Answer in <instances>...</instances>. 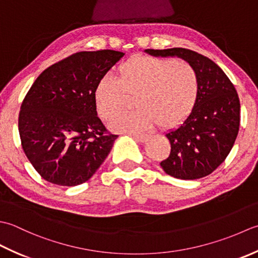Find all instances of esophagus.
<instances>
[{
    "label": "esophagus",
    "mask_w": 258,
    "mask_h": 258,
    "mask_svg": "<svg viewBox=\"0 0 258 258\" xmlns=\"http://www.w3.org/2000/svg\"><path fill=\"white\" fill-rule=\"evenodd\" d=\"M134 136V138L137 140V141H140V143H146L147 140H148V136L147 135H141V134H135V135H133Z\"/></svg>",
    "instance_id": "34e87169"
}]
</instances>
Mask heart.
<instances>
[{"mask_svg":"<svg viewBox=\"0 0 258 258\" xmlns=\"http://www.w3.org/2000/svg\"><path fill=\"white\" fill-rule=\"evenodd\" d=\"M201 91L195 68L183 60L137 55L118 67V77L104 76L97 82L93 100L97 113L111 121L121 113L127 97H135V111L110 124L115 133H140L158 123L169 129L192 112Z\"/></svg>","mask_w":258,"mask_h":258,"instance_id":"1","label":"heart"}]
</instances>
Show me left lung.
<instances>
[{
    "label": "left lung",
    "mask_w": 258,
    "mask_h": 258,
    "mask_svg": "<svg viewBox=\"0 0 258 258\" xmlns=\"http://www.w3.org/2000/svg\"><path fill=\"white\" fill-rule=\"evenodd\" d=\"M154 56H178L195 68L201 91L192 112L179 127L168 131L171 150L160 162L166 173L194 180L212 173L232 150L239 130L240 103L228 77L207 56L195 51L172 48L147 49Z\"/></svg>",
    "instance_id": "1"
}]
</instances>
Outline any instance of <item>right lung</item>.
<instances>
[{"label":"right lung","mask_w":258,"mask_h":258,"mask_svg":"<svg viewBox=\"0 0 258 258\" xmlns=\"http://www.w3.org/2000/svg\"><path fill=\"white\" fill-rule=\"evenodd\" d=\"M124 55L82 51L45 69L21 106L19 133L25 156L46 181L77 186L90 179L118 136L98 118L97 82Z\"/></svg>","instance_id":"right-lung-1"}]
</instances>
